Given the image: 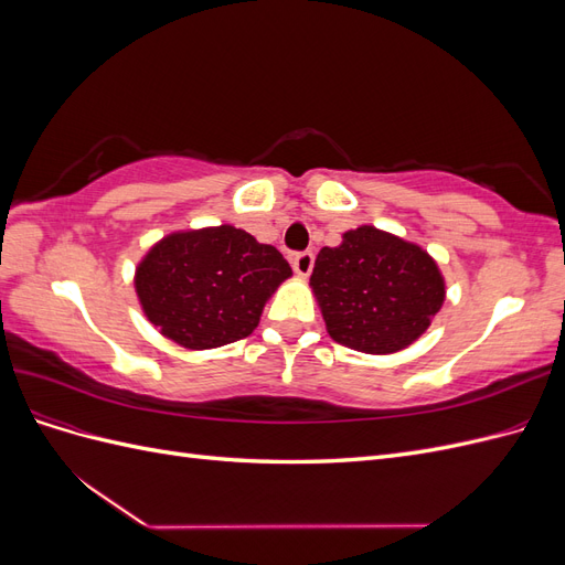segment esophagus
<instances>
[{"instance_id":"obj_1","label":"esophagus","mask_w":565,"mask_h":565,"mask_svg":"<svg viewBox=\"0 0 565 565\" xmlns=\"http://www.w3.org/2000/svg\"><path fill=\"white\" fill-rule=\"evenodd\" d=\"M292 268H295L297 276L309 278L311 270H313V252H297L292 256Z\"/></svg>"}]
</instances>
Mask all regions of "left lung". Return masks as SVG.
<instances>
[{
    "label": "left lung",
    "instance_id": "1",
    "mask_svg": "<svg viewBox=\"0 0 565 565\" xmlns=\"http://www.w3.org/2000/svg\"><path fill=\"white\" fill-rule=\"evenodd\" d=\"M311 287L337 344L377 355L413 344L446 299L431 256L374 226L344 233L339 247H322Z\"/></svg>",
    "mask_w": 565,
    "mask_h": 565
}]
</instances>
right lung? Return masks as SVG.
<instances>
[{
    "instance_id": "1",
    "label": "right lung",
    "mask_w": 565,
    "mask_h": 565,
    "mask_svg": "<svg viewBox=\"0 0 565 565\" xmlns=\"http://www.w3.org/2000/svg\"><path fill=\"white\" fill-rule=\"evenodd\" d=\"M289 276L276 247L226 224L167 235L143 256L134 285L143 313L167 339L202 351L249 337Z\"/></svg>"
}]
</instances>
